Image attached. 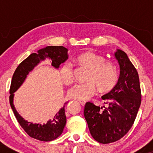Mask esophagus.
I'll return each instance as SVG.
<instances>
[{
	"mask_svg": "<svg viewBox=\"0 0 153 153\" xmlns=\"http://www.w3.org/2000/svg\"><path fill=\"white\" fill-rule=\"evenodd\" d=\"M79 103H80V104L82 105V106H85V101H81V100H80V101H79Z\"/></svg>",
	"mask_w": 153,
	"mask_h": 153,
	"instance_id": "34e87169",
	"label": "esophagus"
}]
</instances>
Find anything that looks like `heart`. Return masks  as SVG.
<instances>
[{
	"label": "heart",
	"mask_w": 153,
	"mask_h": 153,
	"mask_svg": "<svg viewBox=\"0 0 153 153\" xmlns=\"http://www.w3.org/2000/svg\"><path fill=\"white\" fill-rule=\"evenodd\" d=\"M80 66L88 70L86 81L78 84L68 91L72 99L87 100L94 96L99 88V92L106 94L114 89L118 81V71L114 65L106 62L103 56L96 52L87 51L80 54L75 59ZM59 75L62 82L71 85L74 81L73 66L71 63H64L59 68Z\"/></svg>",
	"instance_id": "1"
}]
</instances>
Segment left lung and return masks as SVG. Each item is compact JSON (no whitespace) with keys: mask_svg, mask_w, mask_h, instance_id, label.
Masks as SVG:
<instances>
[{"mask_svg":"<svg viewBox=\"0 0 153 153\" xmlns=\"http://www.w3.org/2000/svg\"><path fill=\"white\" fill-rule=\"evenodd\" d=\"M119 65L117 85L103 95L108 106L100 107L87 102L84 108L91 136L102 144L117 141L132 127L141 104V90L138 73L127 54L121 50L114 52Z\"/></svg>","mask_w":153,"mask_h":153,"instance_id":"8db88e82","label":"left lung"}]
</instances>
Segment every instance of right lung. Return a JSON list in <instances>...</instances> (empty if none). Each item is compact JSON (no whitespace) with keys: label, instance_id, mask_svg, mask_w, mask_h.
Here are the masks:
<instances>
[{"label":"right lung","instance_id":"add662e5","mask_svg":"<svg viewBox=\"0 0 153 153\" xmlns=\"http://www.w3.org/2000/svg\"><path fill=\"white\" fill-rule=\"evenodd\" d=\"M68 50L62 46H48L37 51V54H31L27 58L19 64L12 77L10 87V105L16 118L24 131L31 137L43 142H50L55 140L62 133L66 124V116L65 107L68 102H65L60 110L46 124H33L26 121L17 112L13 105L14 93L20 88L31 71L41 61L46 58L52 60V65L58 69L61 63L68 59Z\"/></svg>","mask_w":153,"mask_h":153}]
</instances>
